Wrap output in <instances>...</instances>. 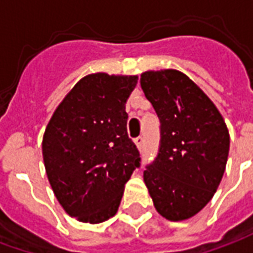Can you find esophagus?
I'll return each mask as SVG.
<instances>
[{"label": "esophagus", "mask_w": 253, "mask_h": 253, "mask_svg": "<svg viewBox=\"0 0 253 253\" xmlns=\"http://www.w3.org/2000/svg\"><path fill=\"white\" fill-rule=\"evenodd\" d=\"M134 142H135V145H137L138 150H142L143 148V138L142 137H138L134 139Z\"/></svg>", "instance_id": "34e87169"}]
</instances>
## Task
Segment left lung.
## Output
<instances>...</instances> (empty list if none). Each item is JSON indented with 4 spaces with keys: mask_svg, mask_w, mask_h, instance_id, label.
Returning a JSON list of instances; mask_svg holds the SVG:
<instances>
[{
    "mask_svg": "<svg viewBox=\"0 0 253 253\" xmlns=\"http://www.w3.org/2000/svg\"><path fill=\"white\" fill-rule=\"evenodd\" d=\"M141 86L161 123L157 159L143 181L160 215L184 221L206 206L228 161V127L221 112L184 73L175 69L141 74Z\"/></svg>",
    "mask_w": 253,
    "mask_h": 253,
    "instance_id": "left-lung-1",
    "label": "left lung"
}]
</instances>
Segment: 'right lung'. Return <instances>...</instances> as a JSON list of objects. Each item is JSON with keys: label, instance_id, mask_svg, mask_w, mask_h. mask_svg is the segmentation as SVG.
I'll return each mask as SVG.
<instances>
[{"label": "right lung", "instance_id": "add662e5", "mask_svg": "<svg viewBox=\"0 0 253 253\" xmlns=\"http://www.w3.org/2000/svg\"><path fill=\"white\" fill-rule=\"evenodd\" d=\"M138 76L93 73L83 77L54 111L42 142L54 195L80 222L114 217L125 184L139 167L127 134L126 101Z\"/></svg>", "mask_w": 253, "mask_h": 253}]
</instances>
